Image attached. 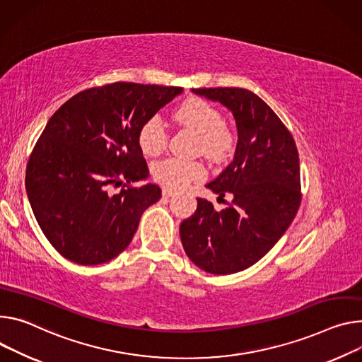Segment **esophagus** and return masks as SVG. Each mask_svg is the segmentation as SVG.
<instances>
[{
  "label": "esophagus",
  "mask_w": 362,
  "mask_h": 362,
  "mask_svg": "<svg viewBox=\"0 0 362 362\" xmlns=\"http://www.w3.org/2000/svg\"><path fill=\"white\" fill-rule=\"evenodd\" d=\"M172 194H175V192L172 189H168V187L163 189V196H164V198H170Z\"/></svg>",
  "instance_id": "1"
}]
</instances>
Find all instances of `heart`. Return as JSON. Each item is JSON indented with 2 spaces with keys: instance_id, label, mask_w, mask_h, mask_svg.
<instances>
[{
  "instance_id": "1",
  "label": "heart",
  "mask_w": 362,
  "mask_h": 362,
  "mask_svg": "<svg viewBox=\"0 0 362 362\" xmlns=\"http://www.w3.org/2000/svg\"><path fill=\"white\" fill-rule=\"evenodd\" d=\"M173 118L198 134V150L208 158L218 161L233 151L235 146L233 131L222 124L221 112L202 98H189L180 103L173 111ZM137 141L147 156H156L166 147L168 129L160 115H151L141 124ZM151 175L168 189H182L192 182L202 180L206 169L199 161L166 157L153 163Z\"/></svg>"
}]
</instances>
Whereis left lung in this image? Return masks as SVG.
Returning a JSON list of instances; mask_svg holds the SVG:
<instances>
[{
    "instance_id": "obj_1",
    "label": "left lung",
    "mask_w": 362,
    "mask_h": 362,
    "mask_svg": "<svg viewBox=\"0 0 362 362\" xmlns=\"http://www.w3.org/2000/svg\"><path fill=\"white\" fill-rule=\"evenodd\" d=\"M233 112L238 144L231 164L206 185L219 196L233 193L215 211L198 198V209L180 225L187 257L211 274H233L264 257L281 238L302 201L300 164L294 139L277 114L243 88L192 89Z\"/></svg>"
}]
</instances>
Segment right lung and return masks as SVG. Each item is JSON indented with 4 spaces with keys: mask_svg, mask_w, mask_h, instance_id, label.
<instances>
[{
    "mask_svg": "<svg viewBox=\"0 0 362 362\" xmlns=\"http://www.w3.org/2000/svg\"><path fill=\"white\" fill-rule=\"evenodd\" d=\"M182 90L107 83L74 95L52 115L28 157L25 190L60 255L95 266L128 247L143 212L161 198L157 185H136L148 175L139 129Z\"/></svg>",
    "mask_w": 362,
    "mask_h": 362,
    "instance_id": "1",
    "label": "right lung"
}]
</instances>
